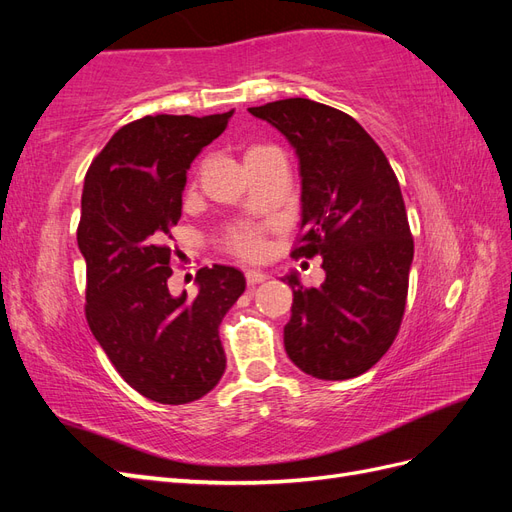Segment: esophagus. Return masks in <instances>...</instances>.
<instances>
[{"instance_id":"34e87169","label":"esophagus","mask_w":512,"mask_h":512,"mask_svg":"<svg viewBox=\"0 0 512 512\" xmlns=\"http://www.w3.org/2000/svg\"><path fill=\"white\" fill-rule=\"evenodd\" d=\"M265 280H267V275L262 271H245L247 286H256V284H262Z\"/></svg>"}]
</instances>
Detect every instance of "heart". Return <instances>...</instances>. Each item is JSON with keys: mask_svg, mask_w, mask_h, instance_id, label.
Instances as JSON below:
<instances>
[{"mask_svg": "<svg viewBox=\"0 0 512 512\" xmlns=\"http://www.w3.org/2000/svg\"><path fill=\"white\" fill-rule=\"evenodd\" d=\"M228 247L232 254H237L243 260H258L265 256L267 243H265V235H262L260 228L245 226L230 237Z\"/></svg>", "mask_w": 512, "mask_h": 512, "instance_id": "heart-1", "label": "heart"}]
</instances>
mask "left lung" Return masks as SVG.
<instances>
[{
	"mask_svg": "<svg viewBox=\"0 0 512 512\" xmlns=\"http://www.w3.org/2000/svg\"><path fill=\"white\" fill-rule=\"evenodd\" d=\"M250 113L280 130L299 158L301 237L292 256H322L324 284L297 273L284 327L290 361L318 380L365 374L391 348L404 318L414 256L404 196L384 151L333 106L288 98Z\"/></svg>",
	"mask_w": 512,
	"mask_h": 512,
	"instance_id": "1",
	"label": "left lung"
}]
</instances>
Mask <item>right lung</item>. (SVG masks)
<instances>
[{
  "label": "right lung",
  "instance_id": "add662e5",
  "mask_svg": "<svg viewBox=\"0 0 512 512\" xmlns=\"http://www.w3.org/2000/svg\"><path fill=\"white\" fill-rule=\"evenodd\" d=\"M235 111L156 115L119 128L91 162L76 241L87 265L85 316L134 391L179 406L220 382V324L245 290L235 267L198 269L196 297L168 290L170 228L181 218L188 170Z\"/></svg>",
  "mask_w": 512,
  "mask_h": 512
}]
</instances>
